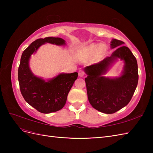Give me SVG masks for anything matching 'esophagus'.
I'll list each match as a JSON object with an SVG mask.
<instances>
[{"label":"esophagus","mask_w":153,"mask_h":153,"mask_svg":"<svg viewBox=\"0 0 153 153\" xmlns=\"http://www.w3.org/2000/svg\"><path fill=\"white\" fill-rule=\"evenodd\" d=\"M78 75H79V76H80V77H82V76H84V72L83 71H79V72H78Z\"/></svg>","instance_id":"esophagus-1"}]
</instances>
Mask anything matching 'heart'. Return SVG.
Wrapping results in <instances>:
<instances>
[{
	"mask_svg": "<svg viewBox=\"0 0 153 153\" xmlns=\"http://www.w3.org/2000/svg\"><path fill=\"white\" fill-rule=\"evenodd\" d=\"M105 51V47L103 45L91 44L85 48V52L88 57H94L97 55V57H100Z\"/></svg>",
	"mask_w": 153,
	"mask_h": 153,
	"instance_id": "obj_1",
	"label": "heart"
}]
</instances>
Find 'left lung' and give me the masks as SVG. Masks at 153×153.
<instances>
[{"label":"left lung","instance_id":"obj_1","mask_svg":"<svg viewBox=\"0 0 153 153\" xmlns=\"http://www.w3.org/2000/svg\"><path fill=\"white\" fill-rule=\"evenodd\" d=\"M123 41L113 39L112 49L116 48L110 57L101 62L85 67V78L88 100L96 110L105 114H114L130 101L138 80V65L135 57ZM118 59L123 61L121 75L106 77L104 75Z\"/></svg>","mask_w":153,"mask_h":153}]
</instances>
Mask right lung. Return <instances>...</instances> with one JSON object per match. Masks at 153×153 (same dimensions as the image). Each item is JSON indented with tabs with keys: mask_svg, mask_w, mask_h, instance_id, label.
I'll use <instances>...</instances> for the list:
<instances>
[{
	"mask_svg": "<svg viewBox=\"0 0 153 153\" xmlns=\"http://www.w3.org/2000/svg\"><path fill=\"white\" fill-rule=\"evenodd\" d=\"M47 43L58 46L66 45L65 40L61 38L48 37L36 39L23 52L18 71L20 89L24 100L43 114L57 112L64 107L69 92L78 77L77 72L59 73L56 76L45 80L34 75L29 67L31 55Z\"/></svg>",
	"mask_w": 153,
	"mask_h": 153,
	"instance_id": "1",
	"label": "right lung"
}]
</instances>
